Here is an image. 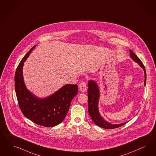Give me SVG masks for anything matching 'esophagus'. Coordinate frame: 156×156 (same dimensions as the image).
Here are the masks:
<instances>
[{"instance_id":"34e87169","label":"esophagus","mask_w":156,"mask_h":156,"mask_svg":"<svg viewBox=\"0 0 156 156\" xmlns=\"http://www.w3.org/2000/svg\"><path fill=\"white\" fill-rule=\"evenodd\" d=\"M79 88H80V90L82 92H84L86 90L87 87H86V84L85 81L81 82L80 86H79Z\"/></svg>"}]
</instances>
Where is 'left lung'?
Instances as JSON below:
<instances>
[{
    "instance_id": "8db88e82",
    "label": "left lung",
    "mask_w": 156,
    "mask_h": 156,
    "mask_svg": "<svg viewBox=\"0 0 156 156\" xmlns=\"http://www.w3.org/2000/svg\"><path fill=\"white\" fill-rule=\"evenodd\" d=\"M130 56L134 61L139 64L144 71L145 74V81L144 86L146 85L147 80V73L145 70V67L142 63L141 61L139 58L133 52L132 50H129ZM88 90H87V96H88V112L91 119L93 121L95 124L101 128L104 129H115L121 127L125 125L128 122L120 123V124H111L104 120L99 114L98 110V101L99 98V90L98 86L97 83L94 80H90L88 82Z\"/></svg>"
}]
</instances>
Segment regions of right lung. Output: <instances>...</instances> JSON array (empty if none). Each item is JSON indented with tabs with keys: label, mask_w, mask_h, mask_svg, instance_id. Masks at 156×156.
Wrapping results in <instances>:
<instances>
[{
	"label": "right lung",
	"mask_w": 156,
	"mask_h": 156,
	"mask_svg": "<svg viewBox=\"0 0 156 156\" xmlns=\"http://www.w3.org/2000/svg\"><path fill=\"white\" fill-rule=\"evenodd\" d=\"M32 47L17 67L15 74V89L22 113L36 124L44 127H53L64 120L69 110L73 98L77 94V85L67 84L52 95L39 98L28 91L24 82L23 67Z\"/></svg>",
	"instance_id": "right-lung-1"
}]
</instances>
